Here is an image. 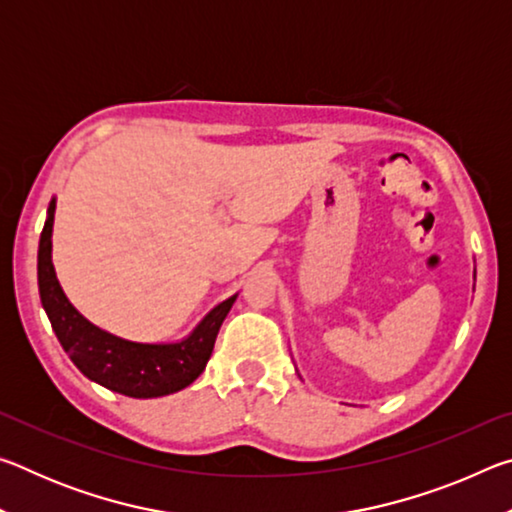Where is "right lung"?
Listing matches in <instances>:
<instances>
[{"mask_svg": "<svg viewBox=\"0 0 512 512\" xmlns=\"http://www.w3.org/2000/svg\"><path fill=\"white\" fill-rule=\"evenodd\" d=\"M56 198L47 207V221L38 246V289L49 323L67 357L90 381L135 400L171 395L187 388L212 357L216 334L239 293L210 309L185 339L173 343H140L121 339L90 323L60 287L51 262Z\"/></svg>", "mask_w": 512, "mask_h": 512, "instance_id": "right-lung-1", "label": "right lung"}]
</instances>
